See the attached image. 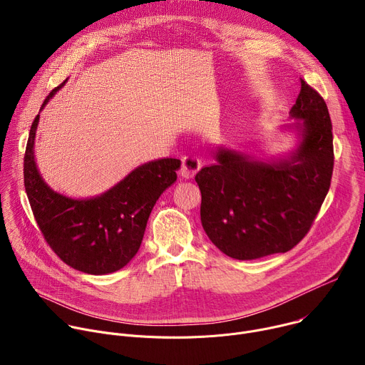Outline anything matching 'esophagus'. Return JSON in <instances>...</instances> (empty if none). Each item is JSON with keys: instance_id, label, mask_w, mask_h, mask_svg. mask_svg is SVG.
<instances>
[{"instance_id": "obj_1", "label": "esophagus", "mask_w": 365, "mask_h": 365, "mask_svg": "<svg viewBox=\"0 0 365 365\" xmlns=\"http://www.w3.org/2000/svg\"><path fill=\"white\" fill-rule=\"evenodd\" d=\"M200 165L202 162L199 158H196V155H187V158H185L182 162V169H180L182 178L192 179L200 169Z\"/></svg>"}]
</instances>
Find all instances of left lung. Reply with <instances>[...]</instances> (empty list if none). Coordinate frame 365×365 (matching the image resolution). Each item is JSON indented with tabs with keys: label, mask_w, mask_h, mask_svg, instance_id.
Masks as SVG:
<instances>
[{
	"label": "left lung",
	"mask_w": 365,
	"mask_h": 365,
	"mask_svg": "<svg viewBox=\"0 0 365 365\" xmlns=\"http://www.w3.org/2000/svg\"><path fill=\"white\" fill-rule=\"evenodd\" d=\"M290 110L299 144L284 159L263 162L218 148L217 163L195 176L200 221L210 240L228 257L262 258L292 250L307 234L331 186L332 124L324 98L300 79Z\"/></svg>",
	"instance_id": "1"
}]
</instances>
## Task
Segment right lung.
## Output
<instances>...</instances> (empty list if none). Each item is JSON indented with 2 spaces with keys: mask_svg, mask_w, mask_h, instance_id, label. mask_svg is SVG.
I'll return each instance as SVG.
<instances>
[{
  "mask_svg": "<svg viewBox=\"0 0 365 365\" xmlns=\"http://www.w3.org/2000/svg\"><path fill=\"white\" fill-rule=\"evenodd\" d=\"M66 81L47 95L40 111ZM38 118L31 124L26 147L24 186L44 240L75 270L99 276L123 269L141 245L153 206L176 182L180 160L144 163L107 192L73 199L50 189L38 173L34 160Z\"/></svg>",
  "mask_w": 365,
  "mask_h": 365,
  "instance_id": "obj_1",
  "label": "right lung"
}]
</instances>
